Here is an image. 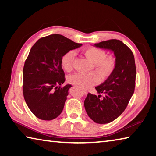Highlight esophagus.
Segmentation results:
<instances>
[{"label":"esophagus","instance_id":"1","mask_svg":"<svg viewBox=\"0 0 156 156\" xmlns=\"http://www.w3.org/2000/svg\"><path fill=\"white\" fill-rule=\"evenodd\" d=\"M82 91H83V94H84V95L87 94V90H86V89H82Z\"/></svg>","mask_w":156,"mask_h":156}]
</instances>
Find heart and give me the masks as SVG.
Instances as JSON below:
<instances>
[{
	"label": "heart",
	"mask_w": 156,
	"mask_h": 156,
	"mask_svg": "<svg viewBox=\"0 0 156 156\" xmlns=\"http://www.w3.org/2000/svg\"><path fill=\"white\" fill-rule=\"evenodd\" d=\"M83 54L87 58L94 62L95 68L102 78H107L112 75L116 65V59L113 55H106L104 50L94 47H89L83 49ZM75 52L69 51L63 55L61 58L62 68L67 72L73 70ZM96 72L87 73H76L69 76V83L79 86L81 88H89L100 82V76Z\"/></svg>",
	"instance_id": "b5f03b06"
}]
</instances>
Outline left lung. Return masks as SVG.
I'll return each instance as SVG.
<instances>
[{"label":"left lung","mask_w":156,"mask_h":156,"mask_svg":"<svg viewBox=\"0 0 156 156\" xmlns=\"http://www.w3.org/2000/svg\"><path fill=\"white\" fill-rule=\"evenodd\" d=\"M97 47L110 49L114 53L115 68L103 83L96 87L103 99L88 93L84 102L89 117L98 124H107L122 114L129 104L136 86V68L133 52L122 41L116 39L94 44Z\"/></svg>","instance_id":"1"}]
</instances>
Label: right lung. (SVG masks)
Instances as JSON below:
<instances>
[{
	"label": "right lung",
	"mask_w": 156,
	"mask_h": 156,
	"mask_svg": "<svg viewBox=\"0 0 156 156\" xmlns=\"http://www.w3.org/2000/svg\"><path fill=\"white\" fill-rule=\"evenodd\" d=\"M81 45L51 34L39 39L30 49L23 67V93L29 109L39 119L51 120L61 113L72 87H62L65 78L61 58Z\"/></svg>",
	"instance_id": "add662e5"
}]
</instances>
